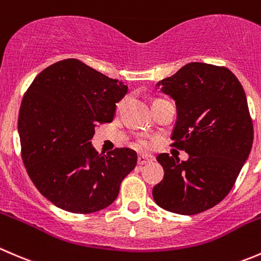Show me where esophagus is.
Segmentation results:
<instances>
[{
  "instance_id": "34e87169",
  "label": "esophagus",
  "mask_w": 261,
  "mask_h": 261,
  "mask_svg": "<svg viewBox=\"0 0 261 261\" xmlns=\"http://www.w3.org/2000/svg\"><path fill=\"white\" fill-rule=\"evenodd\" d=\"M152 160H153L152 157L146 156V154H139L138 160H137V161H138V165H146L147 162H151Z\"/></svg>"
}]
</instances>
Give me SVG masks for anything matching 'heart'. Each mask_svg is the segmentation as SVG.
<instances>
[{
  "label": "heart",
  "instance_id": "heart-1",
  "mask_svg": "<svg viewBox=\"0 0 261 261\" xmlns=\"http://www.w3.org/2000/svg\"><path fill=\"white\" fill-rule=\"evenodd\" d=\"M122 104H123V102H120L119 107H122ZM137 146H138L139 148L147 149V148H149V147H151V143H149L148 139L141 138V139H138V142H137Z\"/></svg>",
  "mask_w": 261,
  "mask_h": 261
}]
</instances>
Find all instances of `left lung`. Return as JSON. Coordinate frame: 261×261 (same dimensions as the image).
I'll return each mask as SVG.
<instances>
[{"mask_svg":"<svg viewBox=\"0 0 261 261\" xmlns=\"http://www.w3.org/2000/svg\"><path fill=\"white\" fill-rule=\"evenodd\" d=\"M157 85L176 102L171 146L189 160L160 153L165 175L152 195L169 212L198 215L227 197L251 151L254 125L246 95L228 68L199 62Z\"/></svg>","mask_w":261,"mask_h":261,"instance_id":"8db88e82","label":"left lung"}]
</instances>
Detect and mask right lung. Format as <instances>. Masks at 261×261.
<instances>
[{"label":"right lung","mask_w":261,"mask_h":261,"mask_svg":"<svg viewBox=\"0 0 261 261\" xmlns=\"http://www.w3.org/2000/svg\"><path fill=\"white\" fill-rule=\"evenodd\" d=\"M128 86L79 59L46 67L22 97L21 157L37 189L61 210L77 215L109 207L137 153L115 148L99 154L90 139L97 123H110Z\"/></svg>","instance_id":"1"}]
</instances>
